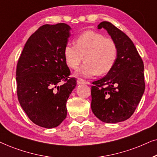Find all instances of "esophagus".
I'll list each match as a JSON object with an SVG mask.
<instances>
[{"label":"esophagus","mask_w":157,"mask_h":157,"mask_svg":"<svg viewBox=\"0 0 157 157\" xmlns=\"http://www.w3.org/2000/svg\"><path fill=\"white\" fill-rule=\"evenodd\" d=\"M77 84H79V85H81V84H88V82H87V81L82 80V79H81V78L77 79Z\"/></svg>","instance_id":"esophagus-1"}]
</instances>
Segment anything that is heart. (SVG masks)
<instances>
[{"label": "heart", "instance_id": "heart-1", "mask_svg": "<svg viewBox=\"0 0 157 157\" xmlns=\"http://www.w3.org/2000/svg\"><path fill=\"white\" fill-rule=\"evenodd\" d=\"M64 48V57L69 67L76 69L82 61L85 63L76 71V75L85 77L98 74L103 75L113 67L118 57V48L112 39L102 33L86 31Z\"/></svg>", "mask_w": 157, "mask_h": 157}]
</instances>
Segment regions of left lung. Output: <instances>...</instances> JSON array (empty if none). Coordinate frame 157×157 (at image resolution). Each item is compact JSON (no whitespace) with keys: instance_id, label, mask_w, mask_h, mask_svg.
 Here are the masks:
<instances>
[{"instance_id":"1","label":"left lung","mask_w":157,"mask_h":157,"mask_svg":"<svg viewBox=\"0 0 157 157\" xmlns=\"http://www.w3.org/2000/svg\"><path fill=\"white\" fill-rule=\"evenodd\" d=\"M105 29L118 48V57L112 70L91 87V108L94 115L108 124L130 118L145 90L144 63L133 41L111 23L103 21L98 29Z\"/></svg>"}]
</instances>
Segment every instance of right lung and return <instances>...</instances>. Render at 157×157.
Listing matches in <instances>:
<instances>
[{
	"instance_id": "right-lung-1",
	"label": "right lung",
	"mask_w": 157,
	"mask_h": 157,
	"mask_svg": "<svg viewBox=\"0 0 157 157\" xmlns=\"http://www.w3.org/2000/svg\"><path fill=\"white\" fill-rule=\"evenodd\" d=\"M70 29L64 23L39 27L27 40L18 61V101L33 124L46 128H55L65 119L67 100L77 85L76 79L69 77L63 53Z\"/></svg>"
}]
</instances>
